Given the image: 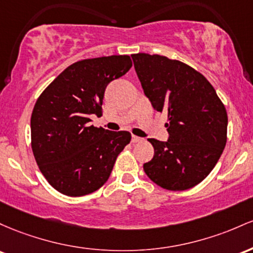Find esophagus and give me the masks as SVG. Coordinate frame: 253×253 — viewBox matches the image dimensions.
Returning <instances> with one entry per match:
<instances>
[{
	"label": "esophagus",
	"mask_w": 253,
	"mask_h": 253,
	"mask_svg": "<svg viewBox=\"0 0 253 253\" xmlns=\"http://www.w3.org/2000/svg\"><path fill=\"white\" fill-rule=\"evenodd\" d=\"M142 141H143V138H142V137H138V136L132 135V137H131L132 143H137V142H142Z\"/></svg>",
	"instance_id": "esophagus-1"
}]
</instances>
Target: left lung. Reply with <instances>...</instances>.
<instances>
[{
    "label": "left lung",
    "mask_w": 253,
    "mask_h": 253,
    "mask_svg": "<svg viewBox=\"0 0 253 253\" xmlns=\"http://www.w3.org/2000/svg\"><path fill=\"white\" fill-rule=\"evenodd\" d=\"M144 94L159 112L166 110V142L148 138L154 157L143 165L161 188L183 191L200 184L222 154L227 112L211 82L190 65L160 55H131Z\"/></svg>",
    "instance_id": "left-lung-1"
}]
</instances>
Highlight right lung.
<instances>
[{"label": "right lung", "instance_id": "1", "mask_svg": "<svg viewBox=\"0 0 253 253\" xmlns=\"http://www.w3.org/2000/svg\"><path fill=\"white\" fill-rule=\"evenodd\" d=\"M131 65L126 55L75 62L36 101L31 117L33 155L45 179L61 194L79 197L101 188L131 140L129 131L89 124L90 116H101L107 84Z\"/></svg>", "mask_w": 253, "mask_h": 253}]
</instances>
